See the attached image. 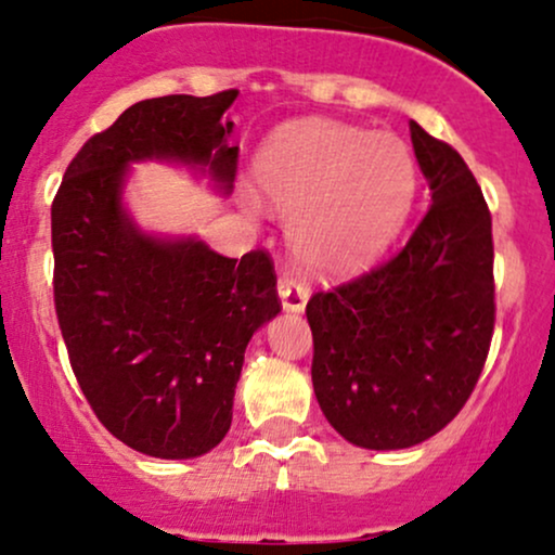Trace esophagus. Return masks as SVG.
Masks as SVG:
<instances>
[{
	"label": "esophagus",
	"mask_w": 555,
	"mask_h": 555,
	"mask_svg": "<svg viewBox=\"0 0 555 555\" xmlns=\"http://www.w3.org/2000/svg\"><path fill=\"white\" fill-rule=\"evenodd\" d=\"M276 289H279V297H282L284 310H292V312L305 310L307 297H310V289H307V284L297 276L295 271H284L282 276H279Z\"/></svg>",
	"instance_id": "1"
}]
</instances>
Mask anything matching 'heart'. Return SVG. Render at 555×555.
<instances>
[{"instance_id": "1", "label": "heart", "mask_w": 555, "mask_h": 555, "mask_svg": "<svg viewBox=\"0 0 555 555\" xmlns=\"http://www.w3.org/2000/svg\"><path fill=\"white\" fill-rule=\"evenodd\" d=\"M256 183L266 202L292 214V245L307 266L353 269L398 235L416 193V163L392 133L307 118L269 139Z\"/></svg>"}]
</instances>
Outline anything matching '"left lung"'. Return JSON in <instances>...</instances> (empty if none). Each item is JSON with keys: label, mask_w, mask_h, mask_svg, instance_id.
Here are the masks:
<instances>
[{"label": "left lung", "mask_w": 555, "mask_h": 555, "mask_svg": "<svg viewBox=\"0 0 555 555\" xmlns=\"http://www.w3.org/2000/svg\"><path fill=\"white\" fill-rule=\"evenodd\" d=\"M431 206L390 260L307 302L312 387L333 429L366 450L442 431L493 336L491 211L465 159L411 121Z\"/></svg>", "instance_id": "1"}]
</instances>
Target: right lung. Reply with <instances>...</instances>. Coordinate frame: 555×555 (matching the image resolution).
Masks as SVG:
<instances>
[{
    "label": "right lung",
    "instance_id": "right-lung-1",
    "mask_svg": "<svg viewBox=\"0 0 555 555\" xmlns=\"http://www.w3.org/2000/svg\"><path fill=\"white\" fill-rule=\"evenodd\" d=\"M237 90L126 108L82 144L51 204L53 305L69 364L100 424L163 460L209 452L232 424L245 346L282 312L266 250L224 258L202 240L139 232L121 206L129 163L176 159L237 172L222 116Z\"/></svg>",
    "mask_w": 555,
    "mask_h": 555
}]
</instances>
